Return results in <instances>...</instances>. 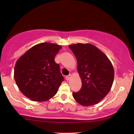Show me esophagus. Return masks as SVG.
<instances>
[{
    "label": "esophagus",
    "instance_id": "obj_1",
    "mask_svg": "<svg viewBox=\"0 0 134 134\" xmlns=\"http://www.w3.org/2000/svg\"><path fill=\"white\" fill-rule=\"evenodd\" d=\"M71 78V74H70V75H67L66 77V80H70V79Z\"/></svg>",
    "mask_w": 134,
    "mask_h": 134
}]
</instances>
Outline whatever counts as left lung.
Wrapping results in <instances>:
<instances>
[{
	"label": "left lung",
	"instance_id": "left-lung-1",
	"mask_svg": "<svg viewBox=\"0 0 134 134\" xmlns=\"http://www.w3.org/2000/svg\"><path fill=\"white\" fill-rule=\"evenodd\" d=\"M77 60L82 81L79 92H73L75 101L83 106L96 105L109 93L114 79V68L108 57L91 43L69 46Z\"/></svg>",
	"mask_w": 134,
	"mask_h": 134
}]
</instances>
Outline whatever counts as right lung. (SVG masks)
I'll use <instances>...</instances> for the list:
<instances>
[{"label":"right lung","instance_id":"obj_1","mask_svg":"<svg viewBox=\"0 0 134 134\" xmlns=\"http://www.w3.org/2000/svg\"><path fill=\"white\" fill-rule=\"evenodd\" d=\"M61 48L56 43H38L18 59L14 79L21 92L30 100L47 101L57 92L64 77L55 57Z\"/></svg>","mask_w":134,"mask_h":134}]
</instances>
